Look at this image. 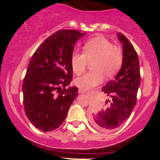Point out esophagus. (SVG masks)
<instances>
[{
  "instance_id": "34e87169",
  "label": "esophagus",
  "mask_w": 160,
  "mask_h": 160,
  "mask_svg": "<svg viewBox=\"0 0 160 160\" xmlns=\"http://www.w3.org/2000/svg\"><path fill=\"white\" fill-rule=\"evenodd\" d=\"M78 92H79V93H86L87 90H83V89H79Z\"/></svg>"
}]
</instances>
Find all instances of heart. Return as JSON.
<instances>
[{"mask_svg": "<svg viewBox=\"0 0 160 160\" xmlns=\"http://www.w3.org/2000/svg\"><path fill=\"white\" fill-rule=\"evenodd\" d=\"M83 52H73L71 56L72 71L80 75L86 70L88 62H91L93 70L74 80L79 88L89 90L101 83L104 77L111 78L118 70L123 62V52L119 46L104 37L98 36L87 42L83 47Z\"/></svg>", "mask_w": 160, "mask_h": 160, "instance_id": "1", "label": "heart"}]
</instances>
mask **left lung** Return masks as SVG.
Segmentation results:
<instances>
[{"mask_svg":"<svg viewBox=\"0 0 160 160\" xmlns=\"http://www.w3.org/2000/svg\"><path fill=\"white\" fill-rule=\"evenodd\" d=\"M118 36L123 44L122 68L114 80L102 88V91L109 98L106 108L90 118L96 129L105 132L117 129L129 118L136 104L141 80L136 51L125 35L118 33Z\"/></svg>","mask_w":160,"mask_h":160,"instance_id":"1","label":"left lung"}]
</instances>
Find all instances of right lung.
<instances>
[{"instance_id":"right-lung-1","label":"right lung","mask_w":160,"mask_h":160,"mask_svg":"<svg viewBox=\"0 0 160 160\" xmlns=\"http://www.w3.org/2000/svg\"><path fill=\"white\" fill-rule=\"evenodd\" d=\"M62 29L48 37L32 56L22 83L25 114L43 132L59 128L78 94L69 86L72 78L71 56L76 42L85 35Z\"/></svg>"}]
</instances>
